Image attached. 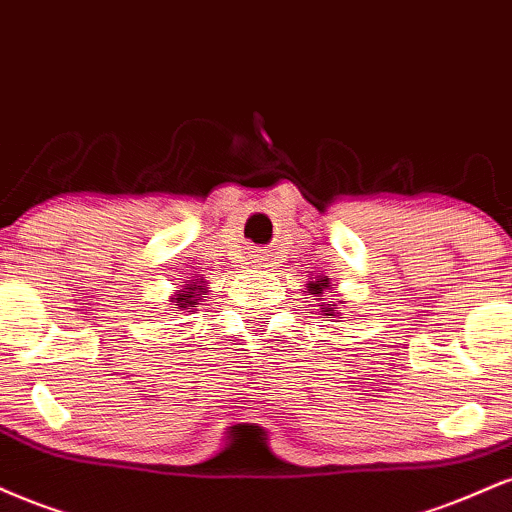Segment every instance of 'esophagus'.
<instances>
[{"label": "esophagus", "instance_id": "esophagus-1", "mask_svg": "<svg viewBox=\"0 0 512 512\" xmlns=\"http://www.w3.org/2000/svg\"><path fill=\"white\" fill-rule=\"evenodd\" d=\"M254 266H256V268H270V266H268V256H266V254H256V256H254Z\"/></svg>", "mask_w": 512, "mask_h": 512}]
</instances>
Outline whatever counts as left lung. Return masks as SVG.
Returning <instances> with one entry per match:
<instances>
[{"instance_id":"obj_1","label":"left lung","mask_w":512,"mask_h":512,"mask_svg":"<svg viewBox=\"0 0 512 512\" xmlns=\"http://www.w3.org/2000/svg\"><path fill=\"white\" fill-rule=\"evenodd\" d=\"M306 290H309L311 297H316L318 306H321L323 311H326V316H335V304H326L323 302V297H326V292L330 290V278L328 275H318L316 280H309V285H306ZM342 304V302H340Z\"/></svg>"}]
</instances>
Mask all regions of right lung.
<instances>
[{
  "label": "right lung",
  "instance_id": "right-lung-1",
  "mask_svg": "<svg viewBox=\"0 0 512 512\" xmlns=\"http://www.w3.org/2000/svg\"><path fill=\"white\" fill-rule=\"evenodd\" d=\"M208 292L206 287V280H189V285H184L182 290H177V294L172 297L174 302V309H191V306H196L198 302L203 299V294Z\"/></svg>",
  "mask_w": 512,
  "mask_h": 512
}]
</instances>
